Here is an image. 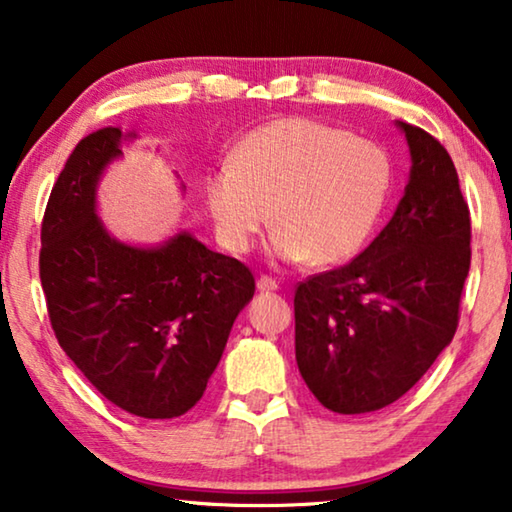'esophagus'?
Segmentation results:
<instances>
[{
	"label": "esophagus",
	"instance_id": "obj_1",
	"mask_svg": "<svg viewBox=\"0 0 512 512\" xmlns=\"http://www.w3.org/2000/svg\"><path fill=\"white\" fill-rule=\"evenodd\" d=\"M257 289L259 291H278V282H275L273 278H269V275H262V278H257Z\"/></svg>",
	"mask_w": 512,
	"mask_h": 512
}]
</instances>
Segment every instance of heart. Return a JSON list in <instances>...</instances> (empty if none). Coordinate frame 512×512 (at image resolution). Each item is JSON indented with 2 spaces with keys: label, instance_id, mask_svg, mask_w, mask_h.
Returning <instances> with one entry per match:
<instances>
[{
  "label": "heart",
  "instance_id": "b5f03b06",
  "mask_svg": "<svg viewBox=\"0 0 512 512\" xmlns=\"http://www.w3.org/2000/svg\"><path fill=\"white\" fill-rule=\"evenodd\" d=\"M389 182L392 164L378 143L285 116L241 136L230 164L207 175L205 200L218 241L234 255L255 246L273 214L275 257L337 264L369 239Z\"/></svg>",
  "mask_w": 512,
  "mask_h": 512
}]
</instances>
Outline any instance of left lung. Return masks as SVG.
<instances>
[{"label": "left lung", "mask_w": 512, "mask_h": 512, "mask_svg": "<svg viewBox=\"0 0 512 512\" xmlns=\"http://www.w3.org/2000/svg\"><path fill=\"white\" fill-rule=\"evenodd\" d=\"M410 177L396 212L351 264L312 275L294 296L296 362L323 408H385L431 369L458 328L472 223L440 141L396 120Z\"/></svg>", "instance_id": "1"}]
</instances>
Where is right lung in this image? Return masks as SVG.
I'll use <instances>...</instances> for the list:
<instances>
[{"instance_id": "1", "label": "right lung", "mask_w": 512, "mask_h": 512, "mask_svg": "<svg viewBox=\"0 0 512 512\" xmlns=\"http://www.w3.org/2000/svg\"><path fill=\"white\" fill-rule=\"evenodd\" d=\"M134 139L104 127L72 150L45 209L40 282L54 335L88 383L129 415L173 419L205 394L255 278L186 230L134 246L104 227L97 184Z\"/></svg>"}]
</instances>
